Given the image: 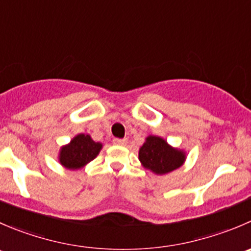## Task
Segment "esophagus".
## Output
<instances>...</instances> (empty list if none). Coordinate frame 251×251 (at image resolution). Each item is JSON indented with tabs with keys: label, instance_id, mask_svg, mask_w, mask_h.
I'll use <instances>...</instances> for the list:
<instances>
[{
	"label": "esophagus",
	"instance_id": "1",
	"mask_svg": "<svg viewBox=\"0 0 251 251\" xmlns=\"http://www.w3.org/2000/svg\"><path fill=\"white\" fill-rule=\"evenodd\" d=\"M113 143L116 146H125L126 143H127V140H126V138H124V140H120V138H114Z\"/></svg>",
	"mask_w": 251,
	"mask_h": 251
}]
</instances>
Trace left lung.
I'll return each instance as SVG.
<instances>
[{"label": "left lung", "mask_w": 251, "mask_h": 251, "mask_svg": "<svg viewBox=\"0 0 251 251\" xmlns=\"http://www.w3.org/2000/svg\"><path fill=\"white\" fill-rule=\"evenodd\" d=\"M138 159L143 168L157 175H165L181 167L186 152L170 146L164 138L150 135L138 151Z\"/></svg>", "instance_id": "left-lung-1"}]
</instances>
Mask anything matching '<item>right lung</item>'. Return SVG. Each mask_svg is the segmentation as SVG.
Masks as SVG:
<instances>
[{
	"instance_id": "add662e5",
	"label": "right lung",
	"mask_w": 251,
	"mask_h": 251,
	"mask_svg": "<svg viewBox=\"0 0 251 251\" xmlns=\"http://www.w3.org/2000/svg\"><path fill=\"white\" fill-rule=\"evenodd\" d=\"M103 143L96 142L88 133H78L58 152V162L70 170L83 168L99 154Z\"/></svg>"
}]
</instances>
